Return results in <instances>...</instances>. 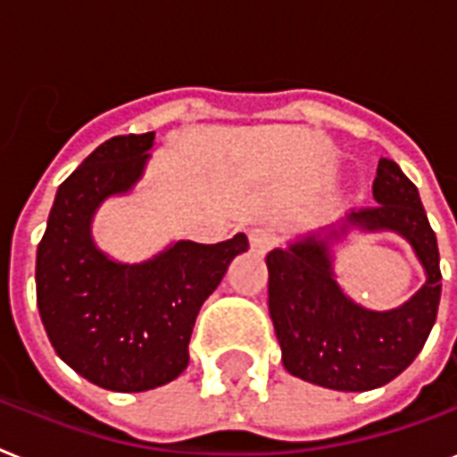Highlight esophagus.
<instances>
[{
    "instance_id": "esophagus-1",
    "label": "esophagus",
    "mask_w": 457,
    "mask_h": 457,
    "mask_svg": "<svg viewBox=\"0 0 457 457\" xmlns=\"http://www.w3.org/2000/svg\"><path fill=\"white\" fill-rule=\"evenodd\" d=\"M248 241H251V251L258 255H265L267 251H272L274 244H277V237H274L272 229L267 228H253L248 229Z\"/></svg>"
}]
</instances>
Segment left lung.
Returning a JSON list of instances; mask_svg holds the SVG:
<instances>
[{
    "label": "left lung",
    "instance_id": "8db88e82",
    "mask_svg": "<svg viewBox=\"0 0 457 457\" xmlns=\"http://www.w3.org/2000/svg\"><path fill=\"white\" fill-rule=\"evenodd\" d=\"M373 199L378 206L352 211L337 228L300 237L267 253V305L284 369L337 392L383 387L403 373L420 354L439 310L436 235L418 187L392 159L378 162ZM352 228L395 231L410 241L426 270V284L413 299L378 313L342 291L332 270V246Z\"/></svg>",
    "mask_w": 457,
    "mask_h": 457
}]
</instances>
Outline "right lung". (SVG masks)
<instances>
[{"instance_id":"obj_1","label":"right lung","mask_w":457,"mask_h":457,"mask_svg":"<svg viewBox=\"0 0 457 457\" xmlns=\"http://www.w3.org/2000/svg\"><path fill=\"white\" fill-rule=\"evenodd\" d=\"M152 145L154 131L114 136L96 147L55 192L37 248V307L55 354L112 392L162 387L187 369L204 300L248 251L244 232L220 244L173 241L133 265L96 246V211L136 187Z\"/></svg>"}]
</instances>
